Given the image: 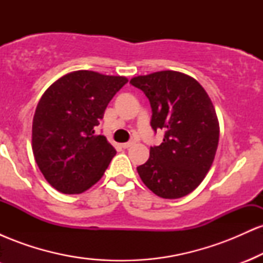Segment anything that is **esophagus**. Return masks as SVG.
Returning a JSON list of instances; mask_svg holds the SVG:
<instances>
[{"mask_svg":"<svg viewBox=\"0 0 263 263\" xmlns=\"http://www.w3.org/2000/svg\"><path fill=\"white\" fill-rule=\"evenodd\" d=\"M132 144H134V142H125V143H122L121 146L123 147V148H128V147H131Z\"/></svg>","mask_w":263,"mask_h":263,"instance_id":"esophagus-1","label":"esophagus"}]
</instances>
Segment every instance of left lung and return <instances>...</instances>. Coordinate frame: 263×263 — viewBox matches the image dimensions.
Wrapping results in <instances>:
<instances>
[{
    "mask_svg": "<svg viewBox=\"0 0 263 263\" xmlns=\"http://www.w3.org/2000/svg\"><path fill=\"white\" fill-rule=\"evenodd\" d=\"M152 107L151 126L164 131L163 142L151 147L149 158L137 167L142 182L156 195L178 199L204 180L219 143V121L204 87L194 78L174 70L132 78Z\"/></svg>",
    "mask_w": 263,
    "mask_h": 263,
    "instance_id": "obj_1",
    "label": "left lung"
}]
</instances>
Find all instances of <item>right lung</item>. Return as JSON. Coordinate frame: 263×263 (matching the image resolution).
I'll use <instances>...</instances> for the list:
<instances>
[{
    "mask_svg": "<svg viewBox=\"0 0 263 263\" xmlns=\"http://www.w3.org/2000/svg\"><path fill=\"white\" fill-rule=\"evenodd\" d=\"M127 78L78 70L45 90L35 108L32 149L47 182L64 194H80L104 176L116 151L95 127Z\"/></svg>",
    "mask_w": 263,
    "mask_h": 263,
    "instance_id": "right-lung-1",
    "label": "right lung"
}]
</instances>
